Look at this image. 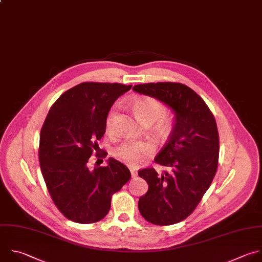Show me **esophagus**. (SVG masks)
I'll return each mask as SVG.
<instances>
[{"mask_svg": "<svg viewBox=\"0 0 262 262\" xmlns=\"http://www.w3.org/2000/svg\"><path fill=\"white\" fill-rule=\"evenodd\" d=\"M130 173H132V177H133V178L137 177V175H138L137 170H136V169H134V168H130Z\"/></svg>", "mask_w": 262, "mask_h": 262, "instance_id": "esophagus-1", "label": "esophagus"}]
</instances>
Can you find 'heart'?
I'll use <instances>...</instances> for the list:
<instances>
[{
    "instance_id": "b5f03b06",
    "label": "heart",
    "mask_w": 262,
    "mask_h": 262,
    "mask_svg": "<svg viewBox=\"0 0 262 262\" xmlns=\"http://www.w3.org/2000/svg\"><path fill=\"white\" fill-rule=\"evenodd\" d=\"M133 109L137 117L143 122H154L158 120L161 128H166L169 124L165 117V107L157 99L152 97L137 98L133 102ZM117 116V109L113 108L107 117V128L113 129ZM155 151V145L147 140H126L114 149V156L129 166L141 165L146 158Z\"/></svg>"
}]
</instances>
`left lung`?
<instances>
[{
  "label": "left lung",
  "mask_w": 262,
  "mask_h": 262,
  "mask_svg": "<svg viewBox=\"0 0 262 262\" xmlns=\"http://www.w3.org/2000/svg\"><path fill=\"white\" fill-rule=\"evenodd\" d=\"M134 91L159 100L175 112L168 141L154 158L171 170L161 175L153 167L138 171L149 186L139 200L141 215L152 224H175L194 211L216 175V120L205 101L182 83H144L135 85Z\"/></svg>",
  "instance_id": "left-lung-1"
}]
</instances>
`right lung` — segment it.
I'll return each instance as SVG.
<instances>
[{
    "label": "right lung",
    "mask_w": 262,
    "mask_h": 262,
    "mask_svg": "<svg viewBox=\"0 0 262 262\" xmlns=\"http://www.w3.org/2000/svg\"><path fill=\"white\" fill-rule=\"evenodd\" d=\"M132 89L120 83L83 82L63 93L50 108L40 133L39 161L48 192L69 220L90 224L109 212L112 195L130 179L129 169L114 158L90 169L98 141L106 132L114 102ZM102 160V159H101Z\"/></svg>",
    "instance_id": "add662e5"
}]
</instances>
